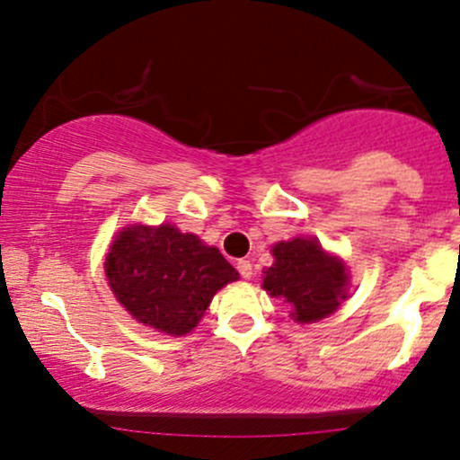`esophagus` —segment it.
Segmentation results:
<instances>
[{"mask_svg": "<svg viewBox=\"0 0 460 460\" xmlns=\"http://www.w3.org/2000/svg\"><path fill=\"white\" fill-rule=\"evenodd\" d=\"M237 272H240L242 279H251L252 277V263L248 260H240L237 261Z\"/></svg>", "mask_w": 460, "mask_h": 460, "instance_id": "obj_1", "label": "esophagus"}]
</instances>
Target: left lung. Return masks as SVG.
Returning <instances> with one entry per match:
<instances>
[{
    "mask_svg": "<svg viewBox=\"0 0 460 460\" xmlns=\"http://www.w3.org/2000/svg\"><path fill=\"white\" fill-rule=\"evenodd\" d=\"M274 263L263 270L261 288L292 307V318L307 324L335 314L348 298V270L315 237H294L272 246Z\"/></svg>",
    "mask_w": 460,
    "mask_h": 460,
    "instance_id": "1",
    "label": "left lung"
}]
</instances>
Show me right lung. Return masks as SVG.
<instances>
[{
	"label": "right lung",
	"mask_w": 460,
	"mask_h": 460,
	"mask_svg": "<svg viewBox=\"0 0 460 460\" xmlns=\"http://www.w3.org/2000/svg\"><path fill=\"white\" fill-rule=\"evenodd\" d=\"M105 277L134 320L179 337L199 324L214 294L240 274L218 248L175 225H131L114 237Z\"/></svg>",
	"instance_id": "add662e5"
}]
</instances>
